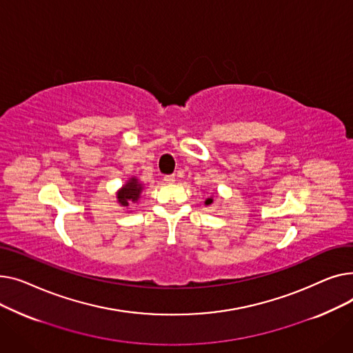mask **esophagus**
Wrapping results in <instances>:
<instances>
[{"label":"esophagus","mask_w":353,"mask_h":353,"mask_svg":"<svg viewBox=\"0 0 353 353\" xmlns=\"http://www.w3.org/2000/svg\"><path fill=\"white\" fill-rule=\"evenodd\" d=\"M163 180H164L165 183H169V184H170V183H174V181H176V177H174L173 174H170V176H164V179H163Z\"/></svg>","instance_id":"1"}]
</instances>
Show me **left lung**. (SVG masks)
Instances as JSON below:
<instances>
[{
	"label": "left lung",
	"mask_w": 353,
	"mask_h": 353,
	"mask_svg": "<svg viewBox=\"0 0 353 353\" xmlns=\"http://www.w3.org/2000/svg\"><path fill=\"white\" fill-rule=\"evenodd\" d=\"M205 205H206V206H210V205H213V196H210L209 199H206V201H205Z\"/></svg>",
	"instance_id": "1"
}]
</instances>
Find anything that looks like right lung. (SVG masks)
Listing matches in <instances>:
<instances>
[{"mask_svg":"<svg viewBox=\"0 0 353 353\" xmlns=\"http://www.w3.org/2000/svg\"><path fill=\"white\" fill-rule=\"evenodd\" d=\"M143 189H144V184L136 176H132L116 193L119 205L121 208L128 209V206L132 205V203H137L140 200Z\"/></svg>","mask_w":353,"mask_h":353,"instance_id":"obj_1","label":"right lung"}]
</instances>
